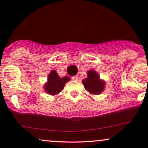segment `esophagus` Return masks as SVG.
Listing matches in <instances>:
<instances>
[{
    "label": "esophagus",
    "instance_id": "obj_1",
    "mask_svg": "<svg viewBox=\"0 0 148 148\" xmlns=\"http://www.w3.org/2000/svg\"><path fill=\"white\" fill-rule=\"evenodd\" d=\"M71 79L74 80V81H77V80H78V76H74V77H71Z\"/></svg>",
    "mask_w": 148,
    "mask_h": 148
}]
</instances>
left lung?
Listing matches in <instances>:
<instances>
[{"instance_id":"8db88e82","label":"left lung","mask_w":148,"mask_h":148,"mask_svg":"<svg viewBox=\"0 0 148 148\" xmlns=\"http://www.w3.org/2000/svg\"><path fill=\"white\" fill-rule=\"evenodd\" d=\"M88 77L82 81L83 84L86 91L91 94L99 95L103 91L104 87V82L99 79V74L96 71L91 70L87 72Z\"/></svg>"}]
</instances>
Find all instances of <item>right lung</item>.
<instances>
[{"instance_id": "right-lung-1", "label": "right lung", "mask_w": 148, "mask_h": 148, "mask_svg": "<svg viewBox=\"0 0 148 148\" xmlns=\"http://www.w3.org/2000/svg\"><path fill=\"white\" fill-rule=\"evenodd\" d=\"M69 79L70 78L68 77L61 78L56 71L53 70L48 77V82L45 85V91L51 95H56L62 91L65 84L69 81Z\"/></svg>"}]
</instances>
